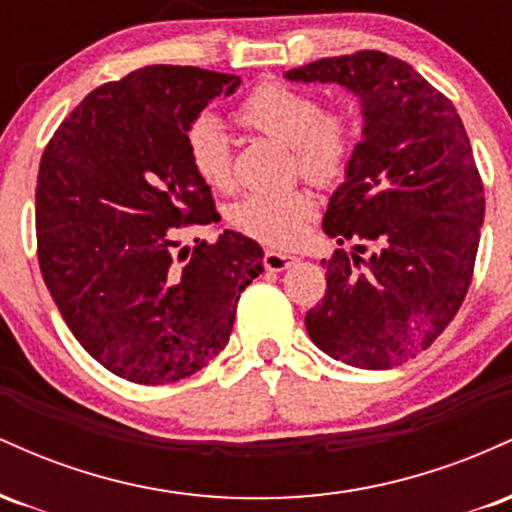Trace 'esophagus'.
I'll return each mask as SVG.
<instances>
[{
    "label": "esophagus",
    "mask_w": 512,
    "mask_h": 512,
    "mask_svg": "<svg viewBox=\"0 0 512 512\" xmlns=\"http://www.w3.org/2000/svg\"><path fill=\"white\" fill-rule=\"evenodd\" d=\"M296 262L298 257L291 255V252H276V250L264 252V267H267L269 272H281V269H289Z\"/></svg>",
    "instance_id": "obj_1"
}]
</instances>
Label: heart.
<instances>
[{
    "instance_id": "b5f03b06",
    "label": "heart",
    "mask_w": 512,
    "mask_h": 512,
    "mask_svg": "<svg viewBox=\"0 0 512 512\" xmlns=\"http://www.w3.org/2000/svg\"><path fill=\"white\" fill-rule=\"evenodd\" d=\"M240 125L291 146L293 161L305 178L330 185L342 178L354 154V122L344 113H322L310 93L284 84H262L238 105ZM192 168L207 185H231V139L216 115H199L185 134ZM315 216V199L303 187L279 192H248L228 211L233 228L264 245L296 243Z\"/></svg>"
}]
</instances>
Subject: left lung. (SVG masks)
Returning <instances> with one entry per match:
<instances>
[{"instance_id":"left-lung-1","label":"left lung","mask_w":512,"mask_h":512,"mask_svg":"<svg viewBox=\"0 0 512 512\" xmlns=\"http://www.w3.org/2000/svg\"><path fill=\"white\" fill-rule=\"evenodd\" d=\"M284 76L342 86L363 117L322 219L337 245H356L322 260L327 291L305 330L346 366H402L436 342L472 281L484 187L467 132L443 93L385 52L325 57Z\"/></svg>"}]
</instances>
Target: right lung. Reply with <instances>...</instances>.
I'll return each instance as SVG.
<instances>
[{
  "mask_svg": "<svg viewBox=\"0 0 512 512\" xmlns=\"http://www.w3.org/2000/svg\"><path fill=\"white\" fill-rule=\"evenodd\" d=\"M240 84L199 67L137 69L88 93L40 161L45 286L79 344L129 383H175L219 356L240 293L264 269L260 245L236 231L173 257V228L219 216L185 134Z\"/></svg>",
  "mask_w": 512,
  "mask_h": 512,
  "instance_id": "obj_1",
  "label": "right lung"
}]
</instances>
